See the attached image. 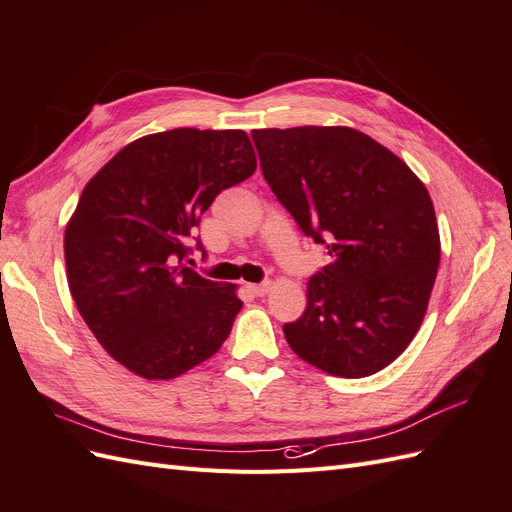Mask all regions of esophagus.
I'll use <instances>...</instances> for the list:
<instances>
[{
  "label": "esophagus",
  "instance_id": "esophagus-1",
  "mask_svg": "<svg viewBox=\"0 0 512 512\" xmlns=\"http://www.w3.org/2000/svg\"><path fill=\"white\" fill-rule=\"evenodd\" d=\"M247 290H250L254 297H265V294L271 290V284L265 282V284H247Z\"/></svg>",
  "mask_w": 512,
  "mask_h": 512
}]
</instances>
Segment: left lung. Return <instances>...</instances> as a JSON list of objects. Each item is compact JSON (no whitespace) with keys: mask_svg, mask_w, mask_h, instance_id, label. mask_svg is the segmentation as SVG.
<instances>
[{"mask_svg":"<svg viewBox=\"0 0 512 512\" xmlns=\"http://www.w3.org/2000/svg\"><path fill=\"white\" fill-rule=\"evenodd\" d=\"M273 194L331 262L307 282L288 346L339 378L391 365L427 314L440 232L425 183L374 138L348 126L252 130Z\"/></svg>","mask_w":512,"mask_h":512,"instance_id":"obj_1","label":"left lung"}]
</instances>
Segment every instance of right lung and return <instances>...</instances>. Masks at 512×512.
<instances>
[{
  "instance_id": "right-lung-1",
  "label": "right lung",
  "mask_w": 512,
  "mask_h": 512,
  "mask_svg": "<svg viewBox=\"0 0 512 512\" xmlns=\"http://www.w3.org/2000/svg\"><path fill=\"white\" fill-rule=\"evenodd\" d=\"M254 170L243 130L177 128L136 138L87 181L64 235L68 286L100 346L132 374L173 380L226 342L243 307L237 284L181 260L213 198Z\"/></svg>"
}]
</instances>
